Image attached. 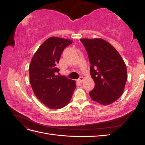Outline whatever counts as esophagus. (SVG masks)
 <instances>
[{"instance_id":"1","label":"esophagus","mask_w":145,"mask_h":145,"mask_svg":"<svg viewBox=\"0 0 145 145\" xmlns=\"http://www.w3.org/2000/svg\"><path fill=\"white\" fill-rule=\"evenodd\" d=\"M83 80H84V78H83V77H80L78 79V82H80V83H82V82L83 81Z\"/></svg>"}]
</instances>
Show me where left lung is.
<instances>
[{
  "instance_id": "left-lung-1",
  "label": "left lung",
  "mask_w": 145,
  "mask_h": 145,
  "mask_svg": "<svg viewBox=\"0 0 145 145\" xmlns=\"http://www.w3.org/2000/svg\"><path fill=\"white\" fill-rule=\"evenodd\" d=\"M91 63V77L95 83L89 95L102 105L114 102L122 95L127 80L125 63L112 45L102 39H80Z\"/></svg>"
}]
</instances>
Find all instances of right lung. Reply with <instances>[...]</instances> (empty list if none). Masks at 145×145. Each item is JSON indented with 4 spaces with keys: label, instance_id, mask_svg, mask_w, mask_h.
<instances>
[{
    "label": "right lung",
    "instance_id": "1",
    "mask_svg": "<svg viewBox=\"0 0 145 145\" xmlns=\"http://www.w3.org/2000/svg\"><path fill=\"white\" fill-rule=\"evenodd\" d=\"M72 43L69 39L51 37L39 46L31 61L29 74L33 91L37 98L50 109L65 107L76 88L75 81L57 74L61 54Z\"/></svg>",
    "mask_w": 145,
    "mask_h": 145
}]
</instances>
